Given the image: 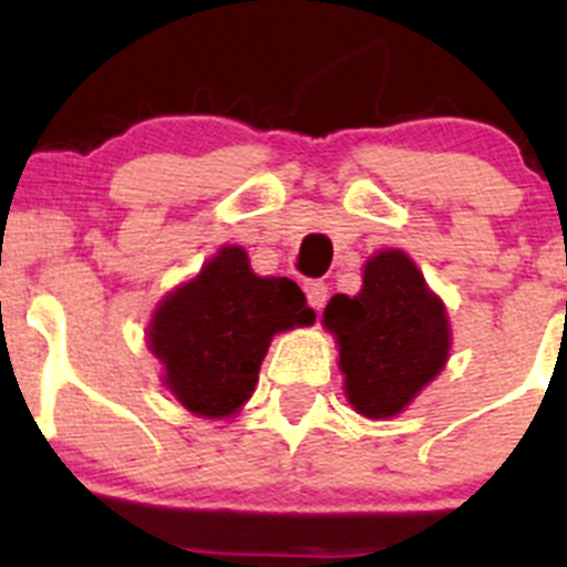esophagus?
<instances>
[{
    "label": "esophagus",
    "mask_w": 567,
    "mask_h": 567,
    "mask_svg": "<svg viewBox=\"0 0 567 567\" xmlns=\"http://www.w3.org/2000/svg\"><path fill=\"white\" fill-rule=\"evenodd\" d=\"M305 293H307V301H310L312 310H323L326 299H329V288H326L323 282L310 279V282H305Z\"/></svg>",
    "instance_id": "1"
}]
</instances>
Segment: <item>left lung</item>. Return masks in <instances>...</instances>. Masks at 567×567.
<instances>
[{"label":"left lung","instance_id":"left-lung-1","mask_svg":"<svg viewBox=\"0 0 567 567\" xmlns=\"http://www.w3.org/2000/svg\"><path fill=\"white\" fill-rule=\"evenodd\" d=\"M323 326L340 346L348 403L370 420L400 414L450 357L447 310L400 249L375 251L362 290L331 296Z\"/></svg>","mask_w":567,"mask_h":567}]
</instances>
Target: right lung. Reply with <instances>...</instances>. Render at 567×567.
Returning <instances> with one entry per match:
<instances>
[{
	"instance_id": "add662e5",
	"label": "right lung",
	"mask_w": 567,
	"mask_h": 567,
	"mask_svg": "<svg viewBox=\"0 0 567 567\" xmlns=\"http://www.w3.org/2000/svg\"><path fill=\"white\" fill-rule=\"evenodd\" d=\"M312 320L316 312L293 279L257 277L247 251L221 247L158 305L147 346L177 403L221 420L251 398L271 337Z\"/></svg>"
}]
</instances>
